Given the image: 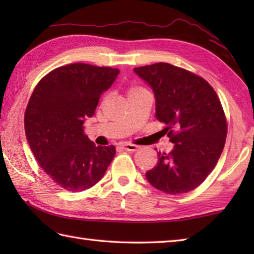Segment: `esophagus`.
Returning <instances> with one entry per match:
<instances>
[{"instance_id": "1", "label": "esophagus", "mask_w": 254, "mask_h": 254, "mask_svg": "<svg viewBox=\"0 0 254 254\" xmlns=\"http://www.w3.org/2000/svg\"><path fill=\"white\" fill-rule=\"evenodd\" d=\"M123 148L127 150V152H135V150L138 148V146H136V145H133V144H126V145H123Z\"/></svg>"}]
</instances>
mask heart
<instances>
[{
    "label": "heart",
    "instance_id": "heart-1",
    "mask_svg": "<svg viewBox=\"0 0 254 254\" xmlns=\"http://www.w3.org/2000/svg\"><path fill=\"white\" fill-rule=\"evenodd\" d=\"M142 88H138V87H132L130 88V90H128V94H132L134 93V91H137V90H141Z\"/></svg>",
    "mask_w": 254,
    "mask_h": 254
}]
</instances>
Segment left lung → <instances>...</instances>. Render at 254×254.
I'll return each mask as SVG.
<instances>
[{"instance_id": "left-lung-1", "label": "left lung", "mask_w": 254, "mask_h": 254, "mask_svg": "<svg viewBox=\"0 0 254 254\" xmlns=\"http://www.w3.org/2000/svg\"><path fill=\"white\" fill-rule=\"evenodd\" d=\"M134 72L154 91L155 117L167 124L174 143L169 154L158 153L146 179L174 195L192 191L214 169L225 146L227 123L217 94L204 78L169 63Z\"/></svg>"}]
</instances>
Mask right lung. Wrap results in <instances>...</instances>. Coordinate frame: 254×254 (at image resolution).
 <instances>
[{
  "mask_svg": "<svg viewBox=\"0 0 254 254\" xmlns=\"http://www.w3.org/2000/svg\"><path fill=\"white\" fill-rule=\"evenodd\" d=\"M119 73V68L68 64L47 74L30 97L25 112L27 142L46 174L67 191L94 187L115 157V146H96L83 124L95 115L100 96Z\"/></svg>",
  "mask_w": 254,
  "mask_h": 254,
  "instance_id": "add662e5",
  "label": "right lung"
}]
</instances>
